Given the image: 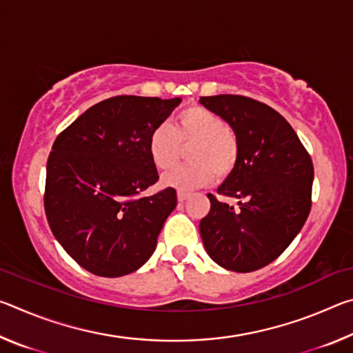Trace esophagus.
Wrapping results in <instances>:
<instances>
[{"label":"esophagus","instance_id":"34e87169","mask_svg":"<svg viewBox=\"0 0 353 353\" xmlns=\"http://www.w3.org/2000/svg\"><path fill=\"white\" fill-rule=\"evenodd\" d=\"M190 196V193H187V191H177V201L179 202H183L185 199H187Z\"/></svg>","mask_w":353,"mask_h":353}]
</instances>
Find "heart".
<instances>
[{
    "label": "heart",
    "mask_w": 353,
    "mask_h": 353,
    "mask_svg": "<svg viewBox=\"0 0 353 353\" xmlns=\"http://www.w3.org/2000/svg\"><path fill=\"white\" fill-rule=\"evenodd\" d=\"M188 151L190 165L177 166L162 177L165 187L181 191L210 183L214 174L229 176L240 157L236 134L218 113L201 105H191L176 117L174 123L159 124L149 134L148 152L157 170H168L176 163L182 146Z\"/></svg>",
    "instance_id": "obj_1"
}]
</instances>
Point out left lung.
<instances>
[{
    "label": "left lung",
    "mask_w": 353,
    "mask_h": 353,
    "mask_svg": "<svg viewBox=\"0 0 353 353\" xmlns=\"http://www.w3.org/2000/svg\"><path fill=\"white\" fill-rule=\"evenodd\" d=\"M240 143L236 166L218 188L236 210L208 193L199 232L210 259L235 272L270 265L290 246L312 208L313 162L290 123L272 107L240 94L202 97Z\"/></svg>",
    "instance_id": "1"
}]
</instances>
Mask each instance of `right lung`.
<instances>
[{"instance_id":"right-lung-1","label":"right lung","mask_w":353,"mask_h":353,"mask_svg":"<svg viewBox=\"0 0 353 353\" xmlns=\"http://www.w3.org/2000/svg\"><path fill=\"white\" fill-rule=\"evenodd\" d=\"M181 98L113 97L92 105L59 134L46 163L45 213L52 235L83 270L121 277L154 254L174 188L152 196L159 181L149 134Z\"/></svg>"}]
</instances>
